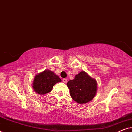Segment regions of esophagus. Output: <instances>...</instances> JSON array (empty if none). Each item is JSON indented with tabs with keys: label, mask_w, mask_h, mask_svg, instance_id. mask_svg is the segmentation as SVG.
<instances>
[{
	"label": "esophagus",
	"mask_w": 132,
	"mask_h": 132,
	"mask_svg": "<svg viewBox=\"0 0 132 132\" xmlns=\"http://www.w3.org/2000/svg\"><path fill=\"white\" fill-rule=\"evenodd\" d=\"M62 81H63V82L67 83V79L66 78H64L62 79Z\"/></svg>",
	"instance_id": "esophagus-1"
}]
</instances>
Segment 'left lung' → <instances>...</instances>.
I'll return each mask as SVG.
<instances>
[{"instance_id":"obj_1","label":"left lung","mask_w":132,"mask_h":132,"mask_svg":"<svg viewBox=\"0 0 132 132\" xmlns=\"http://www.w3.org/2000/svg\"><path fill=\"white\" fill-rule=\"evenodd\" d=\"M70 95L79 104L89 102L94 97L97 92V82L85 71L75 76V79L67 82Z\"/></svg>"}]
</instances>
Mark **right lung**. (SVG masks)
Here are the masks:
<instances>
[{
    "mask_svg": "<svg viewBox=\"0 0 132 132\" xmlns=\"http://www.w3.org/2000/svg\"><path fill=\"white\" fill-rule=\"evenodd\" d=\"M61 82L58 76L50 70H45L35 76L33 82V88L36 93L45 94L51 91L53 86Z\"/></svg>",
    "mask_w": 132,
    "mask_h": 132,
    "instance_id": "right-lung-1",
    "label": "right lung"
}]
</instances>
